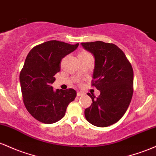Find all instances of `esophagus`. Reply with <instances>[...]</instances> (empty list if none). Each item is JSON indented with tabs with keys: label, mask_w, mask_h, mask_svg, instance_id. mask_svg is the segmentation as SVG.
Masks as SVG:
<instances>
[{
	"label": "esophagus",
	"mask_w": 156,
	"mask_h": 156,
	"mask_svg": "<svg viewBox=\"0 0 156 156\" xmlns=\"http://www.w3.org/2000/svg\"><path fill=\"white\" fill-rule=\"evenodd\" d=\"M76 95H77V97H82V96L84 95V93L78 91V92H77V94H76Z\"/></svg>",
	"instance_id": "esophagus-1"
}]
</instances>
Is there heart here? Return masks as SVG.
Here are the masks:
<instances>
[{"mask_svg":"<svg viewBox=\"0 0 156 156\" xmlns=\"http://www.w3.org/2000/svg\"><path fill=\"white\" fill-rule=\"evenodd\" d=\"M86 53H88V52H87V51H83V52H81V53H80V55H82V54H86Z\"/></svg>","mask_w":156,"mask_h":156,"instance_id":"heart-1","label":"heart"}]
</instances>
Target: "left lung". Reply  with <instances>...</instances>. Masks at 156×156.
<instances>
[{"label":"left lung","instance_id":"obj_1","mask_svg":"<svg viewBox=\"0 0 156 156\" xmlns=\"http://www.w3.org/2000/svg\"><path fill=\"white\" fill-rule=\"evenodd\" d=\"M95 58L92 86L100 90L85 110L87 121L99 127L116 123L127 111L133 93V70L125 53L113 43L102 41L82 43Z\"/></svg>","mask_w":156,"mask_h":156}]
</instances>
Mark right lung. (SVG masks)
<instances>
[{"mask_svg":"<svg viewBox=\"0 0 156 156\" xmlns=\"http://www.w3.org/2000/svg\"><path fill=\"white\" fill-rule=\"evenodd\" d=\"M58 40H50L34 46L26 57L20 73L24 105L40 122L52 124L66 114L67 107L74 100V89L54 90L51 84L60 71L62 59L78 47Z\"/></svg>","mask_w":156,"mask_h":156,"instance_id":"obj_1","label":"right lung"}]
</instances>
